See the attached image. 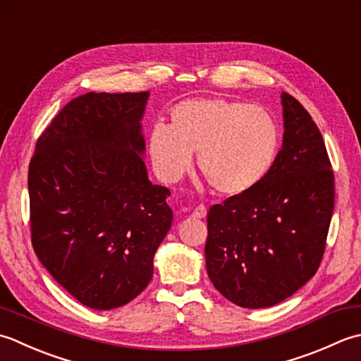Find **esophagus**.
Returning <instances> with one entry per match:
<instances>
[{
	"label": "esophagus",
	"instance_id": "obj_1",
	"mask_svg": "<svg viewBox=\"0 0 361 361\" xmlns=\"http://www.w3.org/2000/svg\"><path fill=\"white\" fill-rule=\"evenodd\" d=\"M205 215H207V209H205V205H197V207L193 210V213H191V216L193 218H204Z\"/></svg>",
	"mask_w": 361,
	"mask_h": 361
}]
</instances>
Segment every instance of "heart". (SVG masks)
<instances>
[{
    "instance_id": "b5f03b06",
    "label": "heart",
    "mask_w": 361,
    "mask_h": 361,
    "mask_svg": "<svg viewBox=\"0 0 361 361\" xmlns=\"http://www.w3.org/2000/svg\"><path fill=\"white\" fill-rule=\"evenodd\" d=\"M279 145L274 116L260 106L224 98H196L171 112L170 128L156 124L148 149L154 170L178 182L193 165L218 193L237 196L259 185L273 166Z\"/></svg>"
}]
</instances>
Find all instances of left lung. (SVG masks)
I'll return each instance as SVG.
<instances>
[{"label": "left lung", "mask_w": 361, "mask_h": 361, "mask_svg": "<svg viewBox=\"0 0 361 361\" xmlns=\"http://www.w3.org/2000/svg\"><path fill=\"white\" fill-rule=\"evenodd\" d=\"M283 143L259 185L212 205L205 267L213 286L243 308L282 302L316 274L335 204L321 132L282 93Z\"/></svg>", "instance_id": "1"}]
</instances>
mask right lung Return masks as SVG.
<instances>
[{"label":"right lung","instance_id":"right-lung-1","mask_svg":"<svg viewBox=\"0 0 361 361\" xmlns=\"http://www.w3.org/2000/svg\"><path fill=\"white\" fill-rule=\"evenodd\" d=\"M149 92L85 93L37 140L27 188L32 247L48 273L94 310L130 302L151 282L173 223L170 190L146 173Z\"/></svg>","mask_w":361,"mask_h":361}]
</instances>
